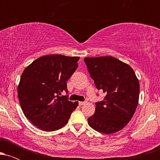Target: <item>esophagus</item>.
Masks as SVG:
<instances>
[{
	"label": "esophagus",
	"instance_id": "esophagus-1",
	"mask_svg": "<svg viewBox=\"0 0 160 160\" xmlns=\"http://www.w3.org/2000/svg\"><path fill=\"white\" fill-rule=\"evenodd\" d=\"M85 103H86L85 102H79V105L82 106V105H83V104H85Z\"/></svg>",
	"mask_w": 160,
	"mask_h": 160
}]
</instances>
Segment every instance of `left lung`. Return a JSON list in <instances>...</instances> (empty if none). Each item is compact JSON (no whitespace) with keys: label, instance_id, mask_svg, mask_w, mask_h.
Masks as SVG:
<instances>
[{"label":"left lung","instance_id":"1","mask_svg":"<svg viewBox=\"0 0 160 160\" xmlns=\"http://www.w3.org/2000/svg\"><path fill=\"white\" fill-rule=\"evenodd\" d=\"M88 71L98 90L106 93L95 103V111L88 118L89 126L103 134L122 129L132 118L138 104L140 85L133 69L112 56L84 58Z\"/></svg>","mask_w":160,"mask_h":160}]
</instances>
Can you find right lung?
<instances>
[{"label": "right lung", "mask_w": 160, "mask_h": 160, "mask_svg": "<svg viewBox=\"0 0 160 160\" xmlns=\"http://www.w3.org/2000/svg\"><path fill=\"white\" fill-rule=\"evenodd\" d=\"M80 57L49 55L38 58L24 70L18 86V98L24 114L46 132L63 127L78 102H70L67 81L78 68Z\"/></svg>", "instance_id": "1"}]
</instances>
